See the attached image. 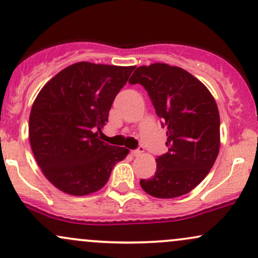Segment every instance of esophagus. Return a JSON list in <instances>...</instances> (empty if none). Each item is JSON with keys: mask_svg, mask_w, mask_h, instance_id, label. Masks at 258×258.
<instances>
[{"mask_svg": "<svg viewBox=\"0 0 258 258\" xmlns=\"http://www.w3.org/2000/svg\"><path fill=\"white\" fill-rule=\"evenodd\" d=\"M143 153H144V148L143 147H139L138 149L132 150V152H131L133 156H138V155H141V154H143Z\"/></svg>", "mask_w": 258, "mask_h": 258, "instance_id": "34e87169", "label": "esophagus"}]
</instances>
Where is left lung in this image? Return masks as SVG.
<instances>
[{"instance_id":"obj_1","label":"left lung","mask_w":258,"mask_h":258,"mask_svg":"<svg viewBox=\"0 0 258 258\" xmlns=\"http://www.w3.org/2000/svg\"><path fill=\"white\" fill-rule=\"evenodd\" d=\"M130 84L146 88L167 127L168 152L156 159L155 174L141 179L143 190L160 199L189 193L207 176L220 152V112L206 86L178 67H139Z\"/></svg>"}]
</instances>
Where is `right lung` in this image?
Returning a JSON list of instances; mask_svg holds the SVG:
<instances>
[{
  "instance_id": "1",
  "label": "right lung",
  "mask_w": 258,
  "mask_h": 258,
  "mask_svg": "<svg viewBox=\"0 0 258 258\" xmlns=\"http://www.w3.org/2000/svg\"><path fill=\"white\" fill-rule=\"evenodd\" d=\"M135 67L80 61L58 73L37 94L29 119L32 153L59 190L98 191L128 149L100 141L115 97Z\"/></svg>"
}]
</instances>
